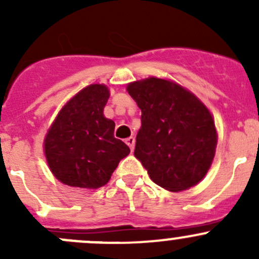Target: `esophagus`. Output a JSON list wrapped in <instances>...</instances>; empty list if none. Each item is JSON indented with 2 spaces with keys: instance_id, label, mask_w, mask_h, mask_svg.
Segmentation results:
<instances>
[{
  "instance_id": "1",
  "label": "esophagus",
  "mask_w": 259,
  "mask_h": 259,
  "mask_svg": "<svg viewBox=\"0 0 259 259\" xmlns=\"http://www.w3.org/2000/svg\"><path fill=\"white\" fill-rule=\"evenodd\" d=\"M125 143H126L127 144V146H129L130 148V150H134V145H135V139L133 137H130V138H127L126 140H125Z\"/></svg>"
}]
</instances>
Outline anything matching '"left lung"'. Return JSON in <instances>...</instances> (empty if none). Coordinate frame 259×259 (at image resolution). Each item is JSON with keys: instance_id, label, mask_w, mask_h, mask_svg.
<instances>
[{"instance_id": "left-lung-1", "label": "left lung", "mask_w": 259, "mask_h": 259, "mask_svg": "<svg viewBox=\"0 0 259 259\" xmlns=\"http://www.w3.org/2000/svg\"><path fill=\"white\" fill-rule=\"evenodd\" d=\"M127 93L142 109L134 155L150 179L170 192L199 183L217 148L208 109L178 83L156 77L129 83Z\"/></svg>"}]
</instances>
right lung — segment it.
<instances>
[{
	"label": "right lung",
	"mask_w": 259,
	"mask_h": 259,
	"mask_svg": "<svg viewBox=\"0 0 259 259\" xmlns=\"http://www.w3.org/2000/svg\"><path fill=\"white\" fill-rule=\"evenodd\" d=\"M110 96L105 85H90L62 108L45 139L46 159L54 176L70 187L96 189L110 180L130 153L114 137L115 122L104 116Z\"/></svg>",
	"instance_id": "add662e5"
}]
</instances>
